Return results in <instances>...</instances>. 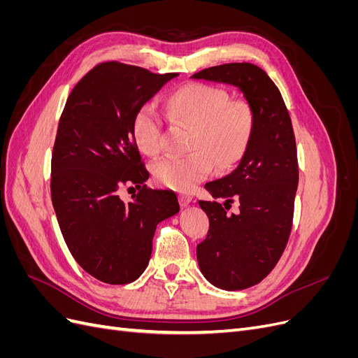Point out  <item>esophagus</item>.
Returning <instances> with one entry per match:
<instances>
[{
	"label": "esophagus",
	"mask_w": 358,
	"mask_h": 358,
	"mask_svg": "<svg viewBox=\"0 0 358 358\" xmlns=\"http://www.w3.org/2000/svg\"><path fill=\"white\" fill-rule=\"evenodd\" d=\"M191 201H192V197L189 196V194H187V192L179 194V203H180L182 208H185V206H188Z\"/></svg>",
	"instance_id": "esophagus-1"
}]
</instances>
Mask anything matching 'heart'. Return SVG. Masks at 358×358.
Returning <instances> with one entry per match:
<instances>
[{
  "label": "heart",
  "instance_id": "heart-1",
  "mask_svg": "<svg viewBox=\"0 0 358 358\" xmlns=\"http://www.w3.org/2000/svg\"><path fill=\"white\" fill-rule=\"evenodd\" d=\"M173 124L191 128L183 157L158 159L152 173L162 187L189 192L213 171L231 169L243 159L255 131V110L243 99H230L220 86L189 82L173 91L166 101ZM131 136L137 149L155 157L161 149L162 121L152 104L140 106L131 119Z\"/></svg>",
  "mask_w": 358,
  "mask_h": 358
}]
</instances>
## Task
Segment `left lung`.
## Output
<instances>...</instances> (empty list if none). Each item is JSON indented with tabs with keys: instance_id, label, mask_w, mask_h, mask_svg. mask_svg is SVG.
I'll return each instance as SVG.
<instances>
[{
	"instance_id": "1",
	"label": "left lung",
	"mask_w": 358,
	"mask_h": 358,
	"mask_svg": "<svg viewBox=\"0 0 358 358\" xmlns=\"http://www.w3.org/2000/svg\"><path fill=\"white\" fill-rule=\"evenodd\" d=\"M192 78L237 86L255 110L254 137L241 164L206 183L224 206L199 201L209 218L208 236L197 245L201 273L218 288L245 289L272 272L289 239L299 185L294 129L278 86L254 64H222ZM234 201L240 213L229 214Z\"/></svg>"
}]
</instances>
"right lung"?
<instances>
[{"label": "right lung", "instance_id": "obj_1", "mask_svg": "<svg viewBox=\"0 0 358 358\" xmlns=\"http://www.w3.org/2000/svg\"><path fill=\"white\" fill-rule=\"evenodd\" d=\"M176 76L101 62L74 86L59 117L52 204L73 258L101 282L124 285L142 275L157 224L179 212L175 192L143 185L149 171L131 136L136 110ZM128 182L139 192L124 203L117 189Z\"/></svg>", "mask_w": 358, "mask_h": 358}]
</instances>
